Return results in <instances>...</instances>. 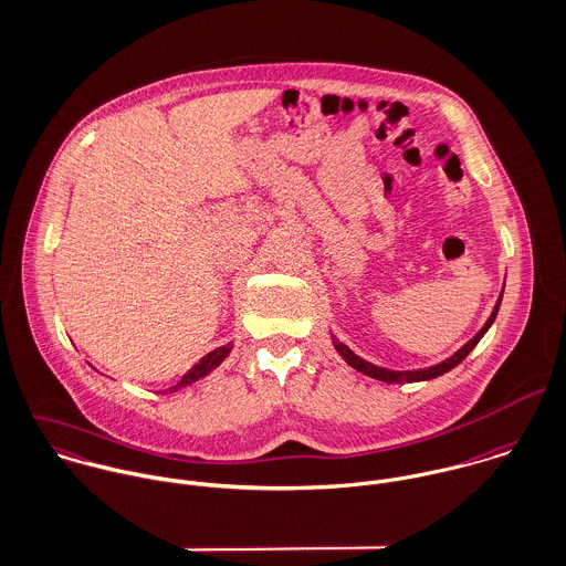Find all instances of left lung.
I'll use <instances>...</instances> for the list:
<instances>
[{
  "instance_id": "left-lung-1",
  "label": "left lung",
  "mask_w": 566,
  "mask_h": 566,
  "mask_svg": "<svg viewBox=\"0 0 566 566\" xmlns=\"http://www.w3.org/2000/svg\"><path fill=\"white\" fill-rule=\"evenodd\" d=\"M501 300H503V291H501V295H499V300H496V304H494V311H492L490 319L485 322V326H483L472 339L468 340L461 349H457L451 358H447V360H442V363H438V365H433V367H424V369L394 371V369H387V367H378V365H374V363L360 358L358 354H354V352H352L345 343H340L333 333H331V339H333L335 349L343 356V360H345L349 367H354L356 371H360V374H365V376H369V378H376V380H382V382H420V380H433V378H438V376L451 371L452 367H457V365L474 349V345L481 340V337H483V335L490 331V326L494 324L496 313H499V306H501Z\"/></svg>"
}]
</instances>
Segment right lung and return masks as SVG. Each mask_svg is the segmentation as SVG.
I'll return each mask as SVG.
<instances>
[{"mask_svg":"<svg viewBox=\"0 0 566 566\" xmlns=\"http://www.w3.org/2000/svg\"><path fill=\"white\" fill-rule=\"evenodd\" d=\"M231 343H227V345H221V347H217V349H212V352H208L197 365H192L186 374H184V378L177 382V385H172V387H168L164 394H172V391H179L181 387H188V385H192V382H197V380H201L203 376H208V374H212L223 360H226L227 356H229V352H231Z\"/></svg>","mask_w":566,"mask_h":566,"instance_id":"right-lung-1","label":"right lung"}]
</instances>
